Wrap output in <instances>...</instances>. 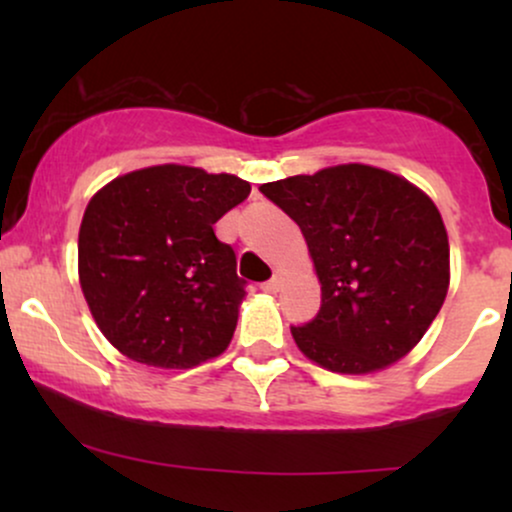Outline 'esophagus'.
<instances>
[{
	"instance_id": "34e87169",
	"label": "esophagus",
	"mask_w": 512,
	"mask_h": 512,
	"mask_svg": "<svg viewBox=\"0 0 512 512\" xmlns=\"http://www.w3.org/2000/svg\"><path fill=\"white\" fill-rule=\"evenodd\" d=\"M279 286H281V274H274L272 279H269V281H264V284H262V289L267 291V293H276V291H279Z\"/></svg>"
}]
</instances>
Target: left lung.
<instances>
[{"mask_svg":"<svg viewBox=\"0 0 512 512\" xmlns=\"http://www.w3.org/2000/svg\"><path fill=\"white\" fill-rule=\"evenodd\" d=\"M260 192L301 226L322 303L293 325L298 349L334 373H370L424 337L450 281L436 204L387 170L349 163L267 182Z\"/></svg>","mask_w":512,"mask_h":512,"instance_id":"obj_1","label":"left lung"}]
</instances>
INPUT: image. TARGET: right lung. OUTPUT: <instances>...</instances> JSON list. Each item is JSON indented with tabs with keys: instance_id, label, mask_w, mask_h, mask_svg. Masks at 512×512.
<instances>
[{
	"instance_id": "add662e5",
	"label": "right lung",
	"mask_w": 512,
	"mask_h": 512,
	"mask_svg": "<svg viewBox=\"0 0 512 512\" xmlns=\"http://www.w3.org/2000/svg\"><path fill=\"white\" fill-rule=\"evenodd\" d=\"M248 195L250 182L236 175L168 163L115 178L88 202L81 291L117 351L192 368L231 344L245 281L214 223Z\"/></svg>"
}]
</instances>
